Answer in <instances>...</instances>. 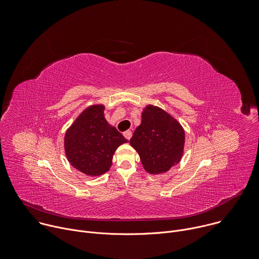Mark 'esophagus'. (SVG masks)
I'll return each instance as SVG.
<instances>
[{"label":"esophagus","mask_w":259,"mask_h":259,"mask_svg":"<svg viewBox=\"0 0 259 259\" xmlns=\"http://www.w3.org/2000/svg\"><path fill=\"white\" fill-rule=\"evenodd\" d=\"M123 135L125 136V138H126V139H128V140H129V139L131 138V136H132V132H131L130 130H127V131H125V132L123 133Z\"/></svg>","instance_id":"obj_1"}]
</instances>
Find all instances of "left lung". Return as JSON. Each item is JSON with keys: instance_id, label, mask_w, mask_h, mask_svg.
Returning a JSON list of instances; mask_svg holds the SVG:
<instances>
[{"instance_id": "8db88e82", "label": "left lung", "mask_w": 259, "mask_h": 259, "mask_svg": "<svg viewBox=\"0 0 259 259\" xmlns=\"http://www.w3.org/2000/svg\"><path fill=\"white\" fill-rule=\"evenodd\" d=\"M130 144L138 153L145 171L167 172L177 164L183 153L184 131L180 124L163 109L147 105L142 113Z\"/></svg>"}]
</instances>
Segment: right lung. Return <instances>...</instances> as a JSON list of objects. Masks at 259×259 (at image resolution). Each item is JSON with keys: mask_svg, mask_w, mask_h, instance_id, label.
<instances>
[{"mask_svg": "<svg viewBox=\"0 0 259 259\" xmlns=\"http://www.w3.org/2000/svg\"><path fill=\"white\" fill-rule=\"evenodd\" d=\"M103 105L85 109L67 129L64 149L68 162L90 176L105 173L112 166L113 156L127 139L108 125L103 115Z\"/></svg>", "mask_w": 259, "mask_h": 259, "instance_id": "obj_1", "label": "right lung"}]
</instances>
